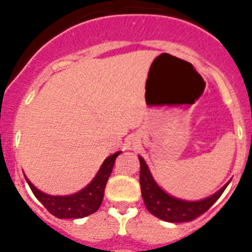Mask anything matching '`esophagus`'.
<instances>
[{"label":"esophagus","mask_w":252,"mask_h":252,"mask_svg":"<svg viewBox=\"0 0 252 252\" xmlns=\"http://www.w3.org/2000/svg\"><path fill=\"white\" fill-rule=\"evenodd\" d=\"M133 144H135V142H133V141H131L130 144H128V146H130V149H131V148H133Z\"/></svg>","instance_id":"obj_1"}]
</instances>
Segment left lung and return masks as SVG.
<instances>
[{"label":"left lung","mask_w":252,"mask_h":252,"mask_svg":"<svg viewBox=\"0 0 252 252\" xmlns=\"http://www.w3.org/2000/svg\"><path fill=\"white\" fill-rule=\"evenodd\" d=\"M140 160V187L144 203L151 215L160 218L162 221L179 223V222L192 221L199 217L202 213L208 211L212 204L221 197L228 183L224 184L215 194L201 199V201H186L175 198L161 189V187L155 182L151 175L150 169L146 165L144 158L139 157Z\"/></svg>","instance_id":"1"}]
</instances>
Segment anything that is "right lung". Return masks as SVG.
Segmentation results:
<instances>
[{"label":"right lung","instance_id":"obj_1","mask_svg":"<svg viewBox=\"0 0 252 252\" xmlns=\"http://www.w3.org/2000/svg\"><path fill=\"white\" fill-rule=\"evenodd\" d=\"M121 151L112 154L104 159L95 177L79 192L69 195H51L41 192L26 178L29 187L35 197L41 202L49 212L58 218H83L97 212L103 201L107 180L112 173L116 158Z\"/></svg>","mask_w":252,"mask_h":252}]
</instances>
